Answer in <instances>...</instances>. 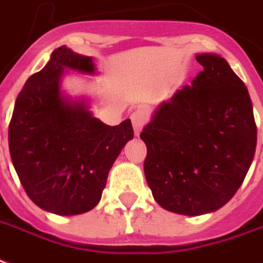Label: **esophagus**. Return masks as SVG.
I'll list each match as a JSON object with an SVG mask.
<instances>
[{
  "instance_id": "34e87169",
  "label": "esophagus",
  "mask_w": 263,
  "mask_h": 263,
  "mask_svg": "<svg viewBox=\"0 0 263 263\" xmlns=\"http://www.w3.org/2000/svg\"><path fill=\"white\" fill-rule=\"evenodd\" d=\"M131 121H132V127H134V132H135V135L138 136L140 134V131H142V128L145 127L146 121H147L145 109L138 107L136 110H134L131 114Z\"/></svg>"
}]
</instances>
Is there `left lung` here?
Returning <instances> with one entry per match:
<instances>
[{"instance_id": "left-lung-1", "label": "left lung", "mask_w": 263, "mask_h": 263, "mask_svg": "<svg viewBox=\"0 0 263 263\" xmlns=\"http://www.w3.org/2000/svg\"><path fill=\"white\" fill-rule=\"evenodd\" d=\"M203 70L163 102L140 134L143 170L164 210L203 215L223 207L243 183L256 147L247 87L215 53L196 56Z\"/></svg>"}]
</instances>
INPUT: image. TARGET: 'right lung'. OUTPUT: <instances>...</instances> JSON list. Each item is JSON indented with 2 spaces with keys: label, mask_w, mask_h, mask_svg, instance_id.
<instances>
[{
  "label": "right lung",
  "mask_w": 263,
  "mask_h": 263,
  "mask_svg": "<svg viewBox=\"0 0 263 263\" xmlns=\"http://www.w3.org/2000/svg\"><path fill=\"white\" fill-rule=\"evenodd\" d=\"M95 74L89 56L60 47L17 95L8 140L16 174L35 205L56 215H78L100 201L107 175L128 140L131 120L110 127L84 99L63 95V70Z\"/></svg>",
  "instance_id": "obj_1"
}]
</instances>
